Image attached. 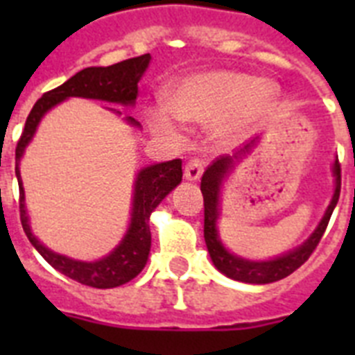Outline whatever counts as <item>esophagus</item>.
Returning a JSON list of instances; mask_svg holds the SVG:
<instances>
[{
	"label": "esophagus",
	"instance_id": "1",
	"mask_svg": "<svg viewBox=\"0 0 355 355\" xmlns=\"http://www.w3.org/2000/svg\"><path fill=\"white\" fill-rule=\"evenodd\" d=\"M202 172H205V163L200 159H190L184 167V178L188 181H197L202 175Z\"/></svg>",
	"mask_w": 355,
	"mask_h": 355
}]
</instances>
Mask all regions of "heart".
Returning a JSON list of instances; mask_svg holds the SVG:
<instances>
[{"label":"heart","instance_id":"1","mask_svg":"<svg viewBox=\"0 0 355 355\" xmlns=\"http://www.w3.org/2000/svg\"><path fill=\"white\" fill-rule=\"evenodd\" d=\"M279 92L275 81L249 72L229 69L196 72L172 85L165 94L168 110H153L149 122L158 133L175 137L178 126L172 114L187 124L209 126L216 146L231 147L252 133L275 108Z\"/></svg>","mask_w":355,"mask_h":355}]
</instances>
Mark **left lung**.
Returning a JSON list of instances; mask_svg holds the SVG:
<instances>
[{
  "label": "left lung",
  "instance_id": "8db88e82",
  "mask_svg": "<svg viewBox=\"0 0 355 355\" xmlns=\"http://www.w3.org/2000/svg\"><path fill=\"white\" fill-rule=\"evenodd\" d=\"M259 142L258 139H254L252 142L247 144L243 149H240L236 155L233 156H220L206 168L200 180V192L205 197V240L206 247H208L209 258H211L213 265L216 266V270L222 272L227 277L234 279V281H241V283L249 284H268L275 283L279 279H284L286 275L293 274L300 265L307 261V258L311 256L313 250L316 249L318 241L322 240L325 233V227L329 224L332 211L336 208L338 199H340L341 190V168L340 162L334 159L332 163V174H334V193L329 202L327 209H325L324 216L313 234L304 241L302 245L297 249L290 250L286 254H281L277 258L265 259V261H252V259L240 258L236 254L229 252L225 245L222 243L220 234H218V227H216V220L220 215V188L229 172L233 171L236 162H240L245 155H249L250 150L256 147Z\"/></svg>",
  "mask_w": 355,
  "mask_h": 355
}]
</instances>
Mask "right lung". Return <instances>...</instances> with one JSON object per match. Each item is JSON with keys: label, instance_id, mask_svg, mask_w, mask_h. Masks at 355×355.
<instances>
[{"label": "right lung", "instance_id": "right-lung-1", "mask_svg": "<svg viewBox=\"0 0 355 355\" xmlns=\"http://www.w3.org/2000/svg\"><path fill=\"white\" fill-rule=\"evenodd\" d=\"M150 55L137 56L130 60L119 62L108 67H87L69 78L60 87L44 94L35 106L31 108L30 115L24 124L23 135L15 147V175L19 183V211H21V224L31 245L42 256L49 265L60 274L74 279L85 286L92 288H115L130 283L146 266L150 250V229L149 216L158 208L168 193L181 183L183 171L181 159L156 163L149 167L140 168L133 187V199H131V218L126 234L119 241L110 254L96 261H80L64 254L53 252L51 249L40 243L39 238L33 234L30 225L26 205H24V188L21 180L19 163L23 158L28 144L31 142L40 121L49 110L60 105L69 97H85V99H97V101L115 103L122 106H135L139 96V81L147 71ZM115 114L121 112L108 108ZM124 121L133 128H140V122L133 117H124Z\"/></svg>", "mask_w": 355, "mask_h": 355}]
</instances>
